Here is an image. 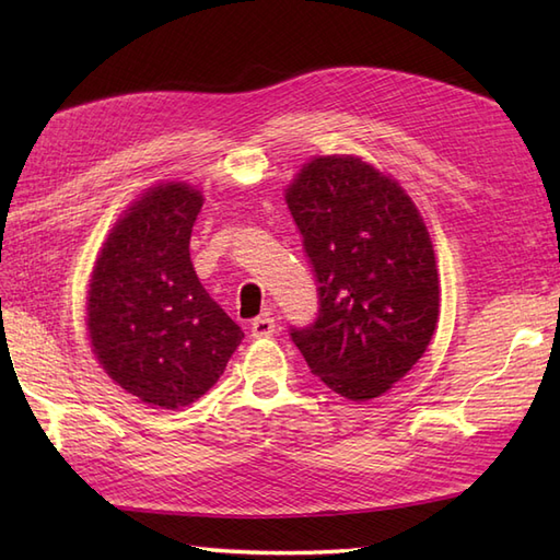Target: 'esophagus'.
I'll return each mask as SVG.
<instances>
[{"label": "esophagus", "mask_w": 560, "mask_h": 560, "mask_svg": "<svg viewBox=\"0 0 560 560\" xmlns=\"http://www.w3.org/2000/svg\"><path fill=\"white\" fill-rule=\"evenodd\" d=\"M252 335L254 337H268L276 332V318L268 316V313H264V316H258L252 320Z\"/></svg>", "instance_id": "34e87169"}]
</instances>
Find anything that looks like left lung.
Returning <instances> with one entry per match:
<instances>
[{
    "label": "left lung",
    "mask_w": 560,
    "mask_h": 560,
    "mask_svg": "<svg viewBox=\"0 0 560 560\" xmlns=\"http://www.w3.org/2000/svg\"><path fill=\"white\" fill-rule=\"evenodd\" d=\"M318 282V318L290 327L311 373L375 399L425 353L440 278L425 223L397 180L357 156H316L284 192Z\"/></svg>",
    "instance_id": "8db88e82"
}]
</instances>
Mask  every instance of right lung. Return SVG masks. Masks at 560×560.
Returning a JSON list of instances; mask_svg holds the SVG:
<instances>
[{
  "instance_id": "add662e5",
  "label": "right lung",
  "mask_w": 560,
  "mask_h": 560,
  "mask_svg": "<svg viewBox=\"0 0 560 560\" xmlns=\"http://www.w3.org/2000/svg\"><path fill=\"white\" fill-rule=\"evenodd\" d=\"M201 203L187 183L144 192L108 233L88 292L90 342L108 377L171 411L218 383L244 337L189 261Z\"/></svg>"
}]
</instances>
